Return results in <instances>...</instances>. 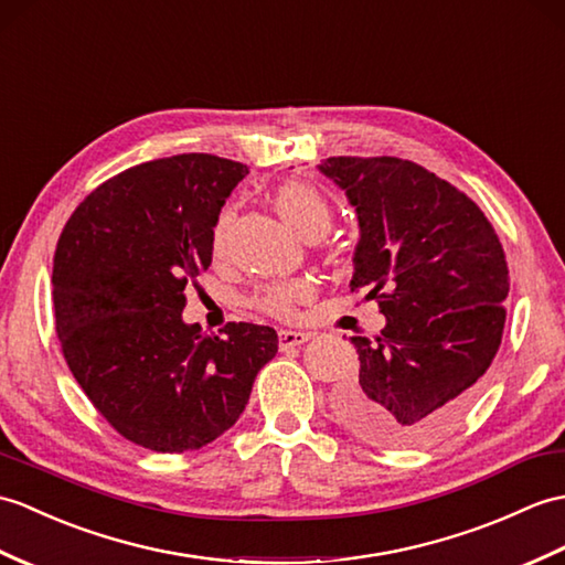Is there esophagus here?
I'll use <instances>...</instances> for the list:
<instances>
[{
    "instance_id": "1",
    "label": "esophagus",
    "mask_w": 565,
    "mask_h": 565,
    "mask_svg": "<svg viewBox=\"0 0 565 565\" xmlns=\"http://www.w3.org/2000/svg\"><path fill=\"white\" fill-rule=\"evenodd\" d=\"M310 339L308 332H296V330H279V347L281 349H294V347H300L306 344Z\"/></svg>"
}]
</instances>
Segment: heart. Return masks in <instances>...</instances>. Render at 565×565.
<instances>
[{"label": "heart", "mask_w": 565, "mask_h": 565, "mask_svg": "<svg viewBox=\"0 0 565 565\" xmlns=\"http://www.w3.org/2000/svg\"><path fill=\"white\" fill-rule=\"evenodd\" d=\"M277 209L281 216L291 223L300 235H322L332 223V204L327 196L310 185V182H286L277 192ZM233 221V209H223L214 223L212 233V250L221 255L226 247L228 226ZM315 294V288L308 279H286V281H271L265 284L255 294L253 303L262 312L271 315V318L288 320L298 312V306L306 303Z\"/></svg>", "instance_id": "1"}]
</instances>
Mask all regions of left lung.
<instances>
[{"label": "left lung", "instance_id": "left-lung-1", "mask_svg": "<svg viewBox=\"0 0 565 565\" xmlns=\"http://www.w3.org/2000/svg\"><path fill=\"white\" fill-rule=\"evenodd\" d=\"M320 170L359 214L351 291L387 318L380 334L351 337L361 371L337 416L369 443L426 445L469 409L501 347L503 245L465 192L414 161L332 156Z\"/></svg>", "mask_w": 565, "mask_h": 565}]
</instances>
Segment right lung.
<instances>
[{
	"mask_svg": "<svg viewBox=\"0 0 565 565\" xmlns=\"http://www.w3.org/2000/svg\"><path fill=\"white\" fill-rule=\"evenodd\" d=\"M247 166L180 153L105 180L64 223L52 265L55 330L76 383L122 438L200 450L238 422L271 327L223 337L182 322L185 288L212 265V233Z\"/></svg>",
	"mask_w": 565,
	"mask_h": 565,
	"instance_id": "right-lung-1",
	"label": "right lung"
}]
</instances>
